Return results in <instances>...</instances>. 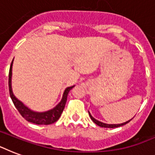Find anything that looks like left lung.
<instances>
[{
    "mask_svg": "<svg viewBox=\"0 0 155 155\" xmlns=\"http://www.w3.org/2000/svg\"><path fill=\"white\" fill-rule=\"evenodd\" d=\"M89 113V116L90 117H91V119L92 120V121L94 123H96L97 125H99V126H101V127H104V128H117V127H120V126H122V125H125V124H127V123H129L131 120H128V121H126V122L125 123H122V124H118V125H108V124H105V123H103V122H101V121H99V120H96L94 117H92V116Z\"/></svg>",
    "mask_w": 155,
    "mask_h": 155,
    "instance_id": "obj_1",
    "label": "left lung"
}]
</instances>
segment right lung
Returning <instances> with one entry per match:
<instances>
[{"label":"right lung","instance_id":"add662e5","mask_svg":"<svg viewBox=\"0 0 155 155\" xmlns=\"http://www.w3.org/2000/svg\"><path fill=\"white\" fill-rule=\"evenodd\" d=\"M12 66H13V62L11 63L9 73H8V89H9V95H10L11 99L13 101V103L14 104V106L18 109L21 115L22 116V117L25 118V120L29 121V122L34 123V124H36V125H51V124H53L55 121H57L58 120V118L60 117L61 114H62L63 109H64L68 93L70 92V90L74 87V86L66 88L64 92H63L62 101L53 109L47 111V112H45V113H36V112H33L30 109H29L27 107H25L20 101H18L14 97V95L13 94L12 87H11Z\"/></svg>","mask_w":155,"mask_h":155}]
</instances>
